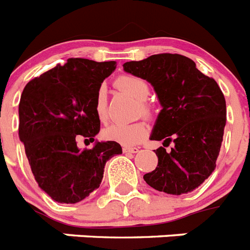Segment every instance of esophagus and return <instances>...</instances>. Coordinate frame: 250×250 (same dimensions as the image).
I'll return each instance as SVG.
<instances>
[{
  "label": "esophagus",
  "instance_id": "34e87169",
  "mask_svg": "<svg viewBox=\"0 0 250 250\" xmlns=\"http://www.w3.org/2000/svg\"><path fill=\"white\" fill-rule=\"evenodd\" d=\"M123 151L125 153H137L139 152V148L138 147H124Z\"/></svg>",
  "mask_w": 250,
  "mask_h": 250
}]
</instances>
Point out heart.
<instances>
[{"instance_id": "heart-1", "label": "heart", "mask_w": 250, "mask_h": 250, "mask_svg": "<svg viewBox=\"0 0 250 250\" xmlns=\"http://www.w3.org/2000/svg\"><path fill=\"white\" fill-rule=\"evenodd\" d=\"M116 86L124 93L129 94L131 98L139 102V112L143 116L152 115L151 105L147 103V98L149 97V86L147 81L137 76L123 75L116 80ZM94 113L101 123H105L108 117V108H107V90L104 85L98 87L95 98H94ZM149 127L145 121H138L129 125L123 124H113L103 130V138L105 141L116 142L123 146L139 145L145 138L148 135Z\"/></svg>"}]
</instances>
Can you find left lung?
<instances>
[{
    "label": "left lung",
    "mask_w": 250,
    "mask_h": 250,
    "mask_svg": "<svg viewBox=\"0 0 250 250\" xmlns=\"http://www.w3.org/2000/svg\"><path fill=\"white\" fill-rule=\"evenodd\" d=\"M124 69L147 80L163 105L151 139L159 164L143 175L152 188L182 195L197 188L214 171L226 125V101L214 79L181 54H156L124 63ZM175 143L170 153L165 147Z\"/></svg>",
    "instance_id": "8db88e82"
}]
</instances>
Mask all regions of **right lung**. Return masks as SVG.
<instances>
[{"mask_svg": "<svg viewBox=\"0 0 250 250\" xmlns=\"http://www.w3.org/2000/svg\"><path fill=\"white\" fill-rule=\"evenodd\" d=\"M116 62L69 58L32 79L19 102V138L36 182L53 200L75 204L99 187L104 165L123 152L116 142L80 149L79 139L94 142L101 121L94 98Z\"/></svg>", "mask_w": 250, "mask_h": 250, "instance_id": "add662e5", "label": "right lung"}]
</instances>
